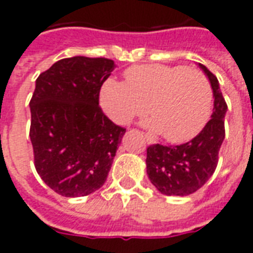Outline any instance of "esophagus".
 Wrapping results in <instances>:
<instances>
[{"instance_id":"esophagus-1","label":"esophagus","mask_w":253,"mask_h":253,"mask_svg":"<svg viewBox=\"0 0 253 253\" xmlns=\"http://www.w3.org/2000/svg\"><path fill=\"white\" fill-rule=\"evenodd\" d=\"M145 139L148 143H154V138L150 134H145Z\"/></svg>"}]
</instances>
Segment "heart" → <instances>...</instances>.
Returning a JSON list of instances; mask_svg holds the SVG:
<instances>
[{"mask_svg": "<svg viewBox=\"0 0 253 253\" xmlns=\"http://www.w3.org/2000/svg\"><path fill=\"white\" fill-rule=\"evenodd\" d=\"M126 84L108 80L101 89L105 114L127 125L149 114L148 126L168 142L181 143L205 128L212 110V88L203 72L184 65H138L125 72Z\"/></svg>", "mask_w": 253, "mask_h": 253, "instance_id": "obj_1", "label": "heart"}]
</instances>
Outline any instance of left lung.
Returning a JSON list of instances; mask_svg holds the SVG:
<instances>
[{
  "mask_svg": "<svg viewBox=\"0 0 253 253\" xmlns=\"http://www.w3.org/2000/svg\"><path fill=\"white\" fill-rule=\"evenodd\" d=\"M202 70L210 80L214 94L211 119L191 141L176 146L160 143L146 149V170L153 186L165 195L186 196L205 186L218 164V153L225 138L226 101L217 77L206 66Z\"/></svg>",
  "mask_w": 253,
  "mask_h": 253,
  "instance_id": "8db88e82",
  "label": "left lung"
}]
</instances>
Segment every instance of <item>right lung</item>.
<instances>
[{"label":"right lung","mask_w":253,"mask_h":253,"mask_svg":"<svg viewBox=\"0 0 253 253\" xmlns=\"http://www.w3.org/2000/svg\"><path fill=\"white\" fill-rule=\"evenodd\" d=\"M114 66L108 58H65L36 80L30 101L34 164L59 195H89L108 176L126 132L99 105L101 85Z\"/></svg>","instance_id":"add662e5"}]
</instances>
